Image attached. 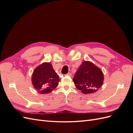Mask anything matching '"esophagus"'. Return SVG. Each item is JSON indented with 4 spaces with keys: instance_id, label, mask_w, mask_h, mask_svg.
I'll return each mask as SVG.
<instances>
[{
    "instance_id": "obj_1",
    "label": "esophagus",
    "mask_w": 133,
    "mask_h": 133,
    "mask_svg": "<svg viewBox=\"0 0 133 133\" xmlns=\"http://www.w3.org/2000/svg\"><path fill=\"white\" fill-rule=\"evenodd\" d=\"M66 75H68V76H71L72 74H71V73H68V74H66Z\"/></svg>"
}]
</instances>
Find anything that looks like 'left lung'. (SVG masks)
<instances>
[{"label": "left lung", "mask_w": 133, "mask_h": 133, "mask_svg": "<svg viewBox=\"0 0 133 133\" xmlns=\"http://www.w3.org/2000/svg\"><path fill=\"white\" fill-rule=\"evenodd\" d=\"M104 75L100 68L90 62H83L76 71L73 82L77 89L84 94H91L102 87Z\"/></svg>", "instance_id": "obj_1"}]
</instances>
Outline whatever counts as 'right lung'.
Returning a JSON list of instances; mask_svg holds the SVG:
<instances>
[{"label":"right lung","instance_id":"right-lung-1","mask_svg":"<svg viewBox=\"0 0 133 133\" xmlns=\"http://www.w3.org/2000/svg\"><path fill=\"white\" fill-rule=\"evenodd\" d=\"M60 79L50 63H44L34 70L32 82L35 89L41 94H47L57 87Z\"/></svg>","mask_w":133,"mask_h":133}]
</instances>
